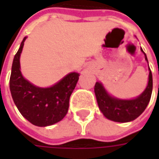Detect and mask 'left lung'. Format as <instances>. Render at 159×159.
Listing matches in <instances>:
<instances>
[{"instance_id":"left-lung-1","label":"left lung","mask_w":159,"mask_h":159,"mask_svg":"<svg viewBox=\"0 0 159 159\" xmlns=\"http://www.w3.org/2000/svg\"><path fill=\"white\" fill-rule=\"evenodd\" d=\"M143 52V50L142 49ZM145 60L148 62L146 54ZM149 82L147 88L138 97L131 100H122L115 98L110 95L102 83L96 82L95 85V94L96 96V101L98 103L99 109L102 114L110 120L115 122H129L138 118L150 102L151 93H152V73L149 67Z\"/></svg>"}]
</instances>
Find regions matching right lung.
<instances>
[{"instance_id": "right-lung-1", "label": "right lung", "mask_w": 159, "mask_h": 159, "mask_svg": "<svg viewBox=\"0 0 159 159\" xmlns=\"http://www.w3.org/2000/svg\"><path fill=\"white\" fill-rule=\"evenodd\" d=\"M26 37L14 57L9 89L13 101L23 117L37 126H47L64 119L69 109L70 96L80 74L70 72L50 88H39L26 80L20 70V55Z\"/></svg>"}]
</instances>
